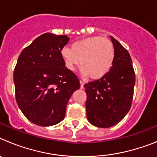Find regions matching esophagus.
<instances>
[{"label": "esophagus", "mask_w": 157, "mask_h": 157, "mask_svg": "<svg viewBox=\"0 0 157 157\" xmlns=\"http://www.w3.org/2000/svg\"><path fill=\"white\" fill-rule=\"evenodd\" d=\"M80 86H81V89H83L84 87V82L82 80H80Z\"/></svg>", "instance_id": "34e87169"}]
</instances>
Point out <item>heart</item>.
Listing matches in <instances>:
<instances>
[{"instance_id":"1","label":"heart","mask_w":157,"mask_h":157,"mask_svg":"<svg viewBox=\"0 0 157 157\" xmlns=\"http://www.w3.org/2000/svg\"><path fill=\"white\" fill-rule=\"evenodd\" d=\"M62 58L67 69L81 66V72L91 78H101L109 71L114 60V48L105 37L94 36L75 41L71 48H62Z\"/></svg>"}]
</instances>
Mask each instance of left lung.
<instances>
[{"label": "left lung", "instance_id": "obj_1", "mask_svg": "<svg viewBox=\"0 0 157 157\" xmlns=\"http://www.w3.org/2000/svg\"><path fill=\"white\" fill-rule=\"evenodd\" d=\"M114 60L109 71L96 81L84 85L89 122L97 127L109 128L120 123L131 106L135 74L128 51L110 36Z\"/></svg>", "mask_w": 157, "mask_h": 157}]
</instances>
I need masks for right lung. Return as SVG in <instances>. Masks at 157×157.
<instances>
[{
    "instance_id": "add662e5",
    "label": "right lung",
    "mask_w": 157,
    "mask_h": 157,
    "mask_svg": "<svg viewBox=\"0 0 157 157\" xmlns=\"http://www.w3.org/2000/svg\"><path fill=\"white\" fill-rule=\"evenodd\" d=\"M67 35L45 33L25 48L13 75L18 106L36 125L49 127L64 119L67 104L80 88L77 76L65 67L62 48Z\"/></svg>"
}]
</instances>
